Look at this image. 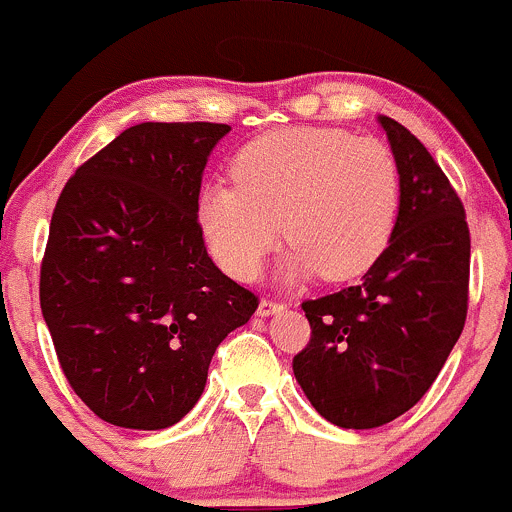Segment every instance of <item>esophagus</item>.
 Wrapping results in <instances>:
<instances>
[{"label":"esophagus","instance_id":"obj_1","mask_svg":"<svg viewBox=\"0 0 512 512\" xmlns=\"http://www.w3.org/2000/svg\"><path fill=\"white\" fill-rule=\"evenodd\" d=\"M283 308H286V305L278 303V300L263 298L261 303H258V315H261V318H268V315H273V313H281Z\"/></svg>","mask_w":512,"mask_h":512}]
</instances>
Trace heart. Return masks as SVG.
<instances>
[{"instance_id":"b5f03b06","label":"heart","mask_w":512,"mask_h":512,"mask_svg":"<svg viewBox=\"0 0 512 512\" xmlns=\"http://www.w3.org/2000/svg\"><path fill=\"white\" fill-rule=\"evenodd\" d=\"M234 184L212 182L197 204L199 229L226 273L251 281L283 236L286 278L347 281L382 256L402 202V172L379 138L337 128H283L246 142Z\"/></svg>"}]
</instances>
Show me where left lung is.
<instances>
[{
  "instance_id": "1",
  "label": "left lung",
  "mask_w": 512,
  "mask_h": 512,
  "mask_svg": "<svg viewBox=\"0 0 512 512\" xmlns=\"http://www.w3.org/2000/svg\"><path fill=\"white\" fill-rule=\"evenodd\" d=\"M402 172L394 234L362 283L305 300L310 342L293 374L315 412L374 429L414 407L461 337L468 310L466 212L424 145L379 115Z\"/></svg>"
}]
</instances>
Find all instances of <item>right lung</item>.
<instances>
[{
    "label": "right lung",
    "mask_w": 512,
    "mask_h": 512,
    "mask_svg": "<svg viewBox=\"0 0 512 512\" xmlns=\"http://www.w3.org/2000/svg\"><path fill=\"white\" fill-rule=\"evenodd\" d=\"M221 123H140L66 182L41 261V313L73 392L155 431L202 397L209 362L258 298L214 266L197 204Z\"/></svg>",
    "instance_id": "add662e5"
}]
</instances>
